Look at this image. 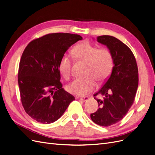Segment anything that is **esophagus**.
<instances>
[{"label": "esophagus", "mask_w": 155, "mask_h": 155, "mask_svg": "<svg viewBox=\"0 0 155 155\" xmlns=\"http://www.w3.org/2000/svg\"><path fill=\"white\" fill-rule=\"evenodd\" d=\"M78 99L79 100H81L82 101H87L88 99V97H87V96H85V97H78Z\"/></svg>", "instance_id": "esophagus-1"}]
</instances>
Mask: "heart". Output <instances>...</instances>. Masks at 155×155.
Wrapping results in <instances>:
<instances>
[{
  "label": "heart",
  "instance_id": "1",
  "mask_svg": "<svg viewBox=\"0 0 155 155\" xmlns=\"http://www.w3.org/2000/svg\"><path fill=\"white\" fill-rule=\"evenodd\" d=\"M72 57L87 63L85 78H76L67 86V91L76 96H84L92 91L96 81L101 83L109 77L113 68V57L109 49H99L87 41L75 46L72 50ZM72 60L63 55L59 63V70L65 79L71 73Z\"/></svg>",
  "mask_w": 155,
  "mask_h": 155
}]
</instances>
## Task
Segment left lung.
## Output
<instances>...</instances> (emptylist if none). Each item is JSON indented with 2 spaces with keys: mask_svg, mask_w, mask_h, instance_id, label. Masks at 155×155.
Wrapping results in <instances>:
<instances>
[{
  "mask_svg": "<svg viewBox=\"0 0 155 155\" xmlns=\"http://www.w3.org/2000/svg\"><path fill=\"white\" fill-rule=\"evenodd\" d=\"M97 41L110 51L114 67L109 79L94 95L105 97L97 99L100 108L91 118L97 125L109 127L122 120L133 104L138 85V67L132 51L119 39L102 35Z\"/></svg>",
  "mask_w": 155,
  "mask_h": 155,
  "instance_id": "8db88e82",
  "label": "left lung"
}]
</instances>
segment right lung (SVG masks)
Masks as SVG:
<instances>
[{"label":"right lung","instance_id":"1","mask_svg":"<svg viewBox=\"0 0 155 155\" xmlns=\"http://www.w3.org/2000/svg\"><path fill=\"white\" fill-rule=\"evenodd\" d=\"M82 39L68 33L50 34L31 41L23 51L18 73L21 102L26 113L38 122H54L75 100L62 87L59 63Z\"/></svg>","mask_w":155,"mask_h":155}]
</instances>
